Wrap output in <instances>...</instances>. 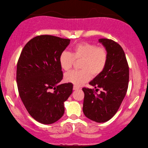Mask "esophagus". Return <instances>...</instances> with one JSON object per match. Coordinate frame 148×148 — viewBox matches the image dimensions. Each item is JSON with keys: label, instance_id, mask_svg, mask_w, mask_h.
<instances>
[{"label": "esophagus", "instance_id": "obj_1", "mask_svg": "<svg viewBox=\"0 0 148 148\" xmlns=\"http://www.w3.org/2000/svg\"><path fill=\"white\" fill-rule=\"evenodd\" d=\"M79 89V87L77 86H75V85L73 86V89L74 90H77V89Z\"/></svg>", "mask_w": 148, "mask_h": 148}]
</instances>
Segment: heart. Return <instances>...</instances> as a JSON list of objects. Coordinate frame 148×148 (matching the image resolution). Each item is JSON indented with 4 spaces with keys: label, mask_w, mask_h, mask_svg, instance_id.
Instances as JSON below:
<instances>
[{
    "label": "heart",
    "mask_w": 148,
    "mask_h": 148,
    "mask_svg": "<svg viewBox=\"0 0 148 148\" xmlns=\"http://www.w3.org/2000/svg\"><path fill=\"white\" fill-rule=\"evenodd\" d=\"M80 61L79 71L67 72L64 79L67 82L81 86L91 78L102 74L108 61V52L104 47L97 46L89 42H79L72 47L71 53L64 51L59 57L61 69L69 71L72 69L74 61Z\"/></svg>",
    "instance_id": "obj_1"
}]
</instances>
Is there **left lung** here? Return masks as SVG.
<instances>
[{"label":"left lung","mask_w":148,"mask_h":148,"mask_svg":"<svg viewBox=\"0 0 148 148\" xmlns=\"http://www.w3.org/2000/svg\"><path fill=\"white\" fill-rule=\"evenodd\" d=\"M108 52V61L102 74L89 84L94 89L83 87V112L87 118L97 123L108 121L116 114L128 89L129 69L123 49L111 39H99Z\"/></svg>","instance_id":"obj_1"}]
</instances>
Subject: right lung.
<instances>
[{
	"label": "right lung",
	"mask_w": 148,
	"mask_h": 148,
	"mask_svg": "<svg viewBox=\"0 0 148 148\" xmlns=\"http://www.w3.org/2000/svg\"><path fill=\"white\" fill-rule=\"evenodd\" d=\"M70 39L40 35L26 44L17 64L16 81L20 98L29 114L42 124H51L63 116L64 102L73 85H57L62 79L59 57Z\"/></svg>",
	"instance_id": "1"
}]
</instances>
